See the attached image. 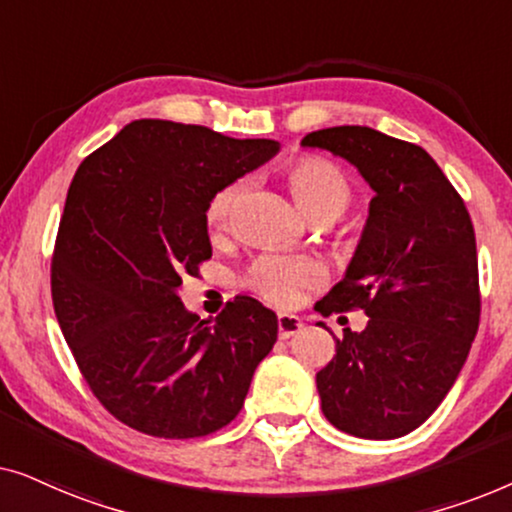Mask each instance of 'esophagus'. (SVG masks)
<instances>
[{
    "instance_id": "1",
    "label": "esophagus",
    "mask_w": 512,
    "mask_h": 512,
    "mask_svg": "<svg viewBox=\"0 0 512 512\" xmlns=\"http://www.w3.org/2000/svg\"><path fill=\"white\" fill-rule=\"evenodd\" d=\"M277 328H279V338L289 340L296 333L303 331V321H300L296 314H279Z\"/></svg>"
}]
</instances>
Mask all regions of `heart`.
Masks as SVG:
<instances>
[{
  "label": "heart",
  "mask_w": 512,
  "mask_h": 512,
  "mask_svg": "<svg viewBox=\"0 0 512 512\" xmlns=\"http://www.w3.org/2000/svg\"><path fill=\"white\" fill-rule=\"evenodd\" d=\"M286 184L298 207L312 221L331 219L345 214L352 205L354 191L345 172L326 158L303 156L286 167ZM244 195V181H230L212 195L207 205V226L221 233L230 226ZM326 282L324 265L314 258L263 254L258 256L244 275V286L272 305L289 307L303 296V291Z\"/></svg>",
  "instance_id": "b5f03b06"
}]
</instances>
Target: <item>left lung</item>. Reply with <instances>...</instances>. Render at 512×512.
<instances>
[{
  "instance_id": "8db88e82",
  "label": "left lung",
  "mask_w": 512,
  "mask_h": 512,
  "mask_svg": "<svg viewBox=\"0 0 512 512\" xmlns=\"http://www.w3.org/2000/svg\"><path fill=\"white\" fill-rule=\"evenodd\" d=\"M352 163L375 191L347 275L314 310H363L368 326L335 338L317 373L321 410L356 438L415 431L452 389L480 324L478 249L471 214L422 146L366 125L310 132Z\"/></svg>"
}]
</instances>
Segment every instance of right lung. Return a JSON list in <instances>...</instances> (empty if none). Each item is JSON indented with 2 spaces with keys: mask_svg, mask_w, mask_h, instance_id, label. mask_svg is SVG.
Instances as JSON below:
<instances>
[{
  "mask_svg": "<svg viewBox=\"0 0 512 512\" xmlns=\"http://www.w3.org/2000/svg\"><path fill=\"white\" fill-rule=\"evenodd\" d=\"M277 149L142 118L76 170L51 261L55 317L90 391L130 429L188 440L240 415L277 314L235 296L205 321L177 289L212 258V195Z\"/></svg>",
  "mask_w": 512,
  "mask_h": 512,
  "instance_id": "obj_1",
  "label": "right lung"
}]
</instances>
